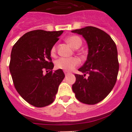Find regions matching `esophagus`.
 I'll list each match as a JSON object with an SVG mask.
<instances>
[{
  "label": "esophagus",
  "instance_id": "34e87169",
  "mask_svg": "<svg viewBox=\"0 0 132 132\" xmlns=\"http://www.w3.org/2000/svg\"><path fill=\"white\" fill-rule=\"evenodd\" d=\"M64 73H65V75H67V73H68V72L66 71H64Z\"/></svg>",
  "mask_w": 132,
  "mask_h": 132
}]
</instances>
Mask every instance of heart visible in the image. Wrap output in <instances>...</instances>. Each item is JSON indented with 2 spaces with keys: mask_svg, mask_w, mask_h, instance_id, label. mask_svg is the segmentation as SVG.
<instances>
[{
  "mask_svg": "<svg viewBox=\"0 0 132 132\" xmlns=\"http://www.w3.org/2000/svg\"><path fill=\"white\" fill-rule=\"evenodd\" d=\"M66 42L73 49H78L82 44V40L80 37L77 36H69L66 39ZM56 52V47L53 46L51 50V55H54ZM79 64V60L77 57L71 58H59L55 61V67L59 69L64 71H70L77 67Z\"/></svg>",
  "mask_w": 132,
  "mask_h": 132,
  "instance_id": "heart-1",
  "label": "heart"
}]
</instances>
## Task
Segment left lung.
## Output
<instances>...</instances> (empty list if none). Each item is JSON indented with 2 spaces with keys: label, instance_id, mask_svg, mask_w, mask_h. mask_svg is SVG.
Instances as JSON below:
<instances>
[{
  "label": "left lung",
  "instance_id": "left-lung-1",
  "mask_svg": "<svg viewBox=\"0 0 132 132\" xmlns=\"http://www.w3.org/2000/svg\"><path fill=\"white\" fill-rule=\"evenodd\" d=\"M71 32L81 35L88 45L87 60L78 69L82 75H75L76 81L72 89L78 101L95 104L105 98L116 84L119 70L117 47L108 34L95 27Z\"/></svg>",
  "mask_w": 132,
  "mask_h": 132
}]
</instances>
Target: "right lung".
<instances>
[{"mask_svg": "<svg viewBox=\"0 0 132 132\" xmlns=\"http://www.w3.org/2000/svg\"><path fill=\"white\" fill-rule=\"evenodd\" d=\"M63 32L33 30L23 35L12 47L9 69L14 85L31 105L40 108L52 104L65 77L62 69L52 71L51 58V50ZM44 70L49 73L44 75Z\"/></svg>", "mask_w": 132, "mask_h": 132, "instance_id": "add662e5", "label": "right lung"}]
</instances>
